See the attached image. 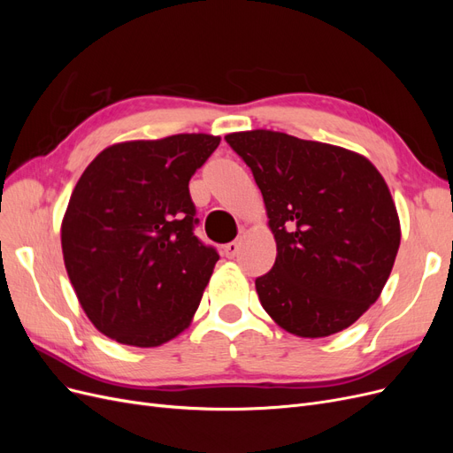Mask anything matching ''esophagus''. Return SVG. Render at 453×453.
<instances>
[{
    "label": "esophagus",
    "mask_w": 453,
    "mask_h": 453,
    "mask_svg": "<svg viewBox=\"0 0 453 453\" xmlns=\"http://www.w3.org/2000/svg\"><path fill=\"white\" fill-rule=\"evenodd\" d=\"M238 251H240V240L230 242V243H226L225 248H223V253H225L226 258H234L238 255Z\"/></svg>",
    "instance_id": "obj_1"
}]
</instances>
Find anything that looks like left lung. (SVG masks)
I'll list each match as a JSON object with an SVG mask.
<instances>
[{
    "label": "left lung",
    "mask_w": 453,
    "mask_h": 453,
    "mask_svg": "<svg viewBox=\"0 0 453 453\" xmlns=\"http://www.w3.org/2000/svg\"><path fill=\"white\" fill-rule=\"evenodd\" d=\"M225 140L250 166L278 245L272 270L255 280L260 304L296 336L344 331L376 303L399 251L383 177L357 153L289 134Z\"/></svg>",
    "instance_id": "left-lung-1"
}]
</instances>
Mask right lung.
<instances>
[{"label":"right lung","mask_w":453,"mask_h":453,"mask_svg":"<svg viewBox=\"0 0 453 453\" xmlns=\"http://www.w3.org/2000/svg\"><path fill=\"white\" fill-rule=\"evenodd\" d=\"M219 142L177 134L117 143L81 175L62 251L81 306L105 336L155 348L193 319L219 253L195 236L188 181Z\"/></svg>","instance_id":"1"}]
</instances>
